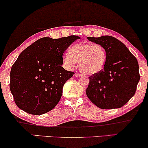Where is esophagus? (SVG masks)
<instances>
[{
  "instance_id": "obj_1",
  "label": "esophagus",
  "mask_w": 148,
  "mask_h": 148,
  "mask_svg": "<svg viewBox=\"0 0 148 148\" xmlns=\"http://www.w3.org/2000/svg\"><path fill=\"white\" fill-rule=\"evenodd\" d=\"M75 76L77 77H79L82 76L81 74H79V73H75Z\"/></svg>"
}]
</instances>
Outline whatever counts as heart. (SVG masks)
Wrapping results in <instances>:
<instances>
[{"label":"heart","instance_id":"heart-1","mask_svg":"<svg viewBox=\"0 0 148 148\" xmlns=\"http://www.w3.org/2000/svg\"><path fill=\"white\" fill-rule=\"evenodd\" d=\"M107 60L105 49L99 44L77 43L70 52L63 56V62L68 69H73L79 62V68L87 75H95L104 69Z\"/></svg>","mask_w":148,"mask_h":148}]
</instances>
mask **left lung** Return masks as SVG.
Instances as JSON below:
<instances>
[{
    "label": "left lung",
    "mask_w": 148,
    "mask_h": 148,
    "mask_svg": "<svg viewBox=\"0 0 148 148\" xmlns=\"http://www.w3.org/2000/svg\"><path fill=\"white\" fill-rule=\"evenodd\" d=\"M87 39L102 46L107 60L103 71L90 77L86 95L101 109L120 108L133 97L139 82L137 58L122 42L114 36Z\"/></svg>",
    "instance_id": "obj_1"
}]
</instances>
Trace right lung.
<instances>
[{
	"instance_id": "add662e5",
	"label": "right lung",
	"mask_w": 148,
	"mask_h": 148,
	"mask_svg": "<svg viewBox=\"0 0 148 148\" xmlns=\"http://www.w3.org/2000/svg\"><path fill=\"white\" fill-rule=\"evenodd\" d=\"M79 36L43 37L24 49L11 67L10 90L15 104L28 114L41 115L56 106L63 86L74 73L62 66V55Z\"/></svg>"
}]
</instances>
